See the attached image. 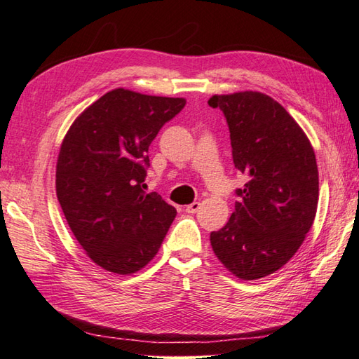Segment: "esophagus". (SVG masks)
I'll use <instances>...</instances> for the list:
<instances>
[{"instance_id":"esophagus-1","label":"esophagus","mask_w":359,"mask_h":359,"mask_svg":"<svg viewBox=\"0 0 359 359\" xmlns=\"http://www.w3.org/2000/svg\"><path fill=\"white\" fill-rule=\"evenodd\" d=\"M199 208H201V203H199V202H193V203L187 205V207H185V211H187V212H189V215H194V212L199 211Z\"/></svg>"}]
</instances>
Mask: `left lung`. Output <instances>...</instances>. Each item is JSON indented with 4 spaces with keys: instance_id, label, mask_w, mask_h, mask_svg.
Returning a JSON list of instances; mask_svg holds the SVG:
<instances>
[{
    "instance_id": "8db88e82",
    "label": "left lung",
    "mask_w": 359,
    "mask_h": 359,
    "mask_svg": "<svg viewBox=\"0 0 359 359\" xmlns=\"http://www.w3.org/2000/svg\"><path fill=\"white\" fill-rule=\"evenodd\" d=\"M230 129L234 166L248 175L224 228L210 234L228 271L243 280L278 271L302 245L318 208L315 151L294 118L262 93L212 95Z\"/></svg>"
}]
</instances>
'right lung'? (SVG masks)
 Listing matches in <instances>:
<instances>
[{
  "label": "right lung",
  "mask_w": 359,
  "mask_h": 359,
  "mask_svg": "<svg viewBox=\"0 0 359 359\" xmlns=\"http://www.w3.org/2000/svg\"><path fill=\"white\" fill-rule=\"evenodd\" d=\"M185 98L112 89L74 121L57 160V197L71 231L102 269L131 274L162 245L177 215L144 193L148 149Z\"/></svg>",
  "instance_id": "obj_1"
}]
</instances>
